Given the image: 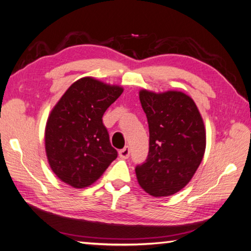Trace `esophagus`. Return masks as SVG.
I'll use <instances>...</instances> for the list:
<instances>
[{"instance_id": "esophagus-1", "label": "esophagus", "mask_w": 251, "mask_h": 251, "mask_svg": "<svg viewBox=\"0 0 251 251\" xmlns=\"http://www.w3.org/2000/svg\"><path fill=\"white\" fill-rule=\"evenodd\" d=\"M130 152H131L130 147L126 146L124 149H121L119 151V157L122 159H127L130 157Z\"/></svg>"}]
</instances>
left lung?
Masks as SVG:
<instances>
[{
  "instance_id": "8db88e82",
  "label": "left lung",
  "mask_w": 251,
  "mask_h": 251,
  "mask_svg": "<svg viewBox=\"0 0 251 251\" xmlns=\"http://www.w3.org/2000/svg\"><path fill=\"white\" fill-rule=\"evenodd\" d=\"M149 126V151L136 165L140 186L155 198L172 196L191 180L206 146L203 119L193 100L178 91L140 92Z\"/></svg>"
}]
</instances>
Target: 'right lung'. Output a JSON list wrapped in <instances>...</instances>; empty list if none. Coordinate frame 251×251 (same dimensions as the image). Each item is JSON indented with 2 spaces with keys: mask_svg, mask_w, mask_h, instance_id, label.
Returning a JSON list of instances; mask_svg holds the SVG:
<instances>
[{
  "mask_svg": "<svg viewBox=\"0 0 251 251\" xmlns=\"http://www.w3.org/2000/svg\"><path fill=\"white\" fill-rule=\"evenodd\" d=\"M124 89L91 77L75 81L50 114L45 131L50 168L63 182L85 188L117 158L103 115Z\"/></svg>",
  "mask_w": 251,
  "mask_h": 251,
  "instance_id": "1",
  "label": "right lung"
}]
</instances>
